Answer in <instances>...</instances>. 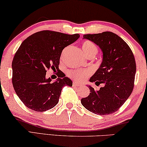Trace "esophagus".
<instances>
[{"mask_svg":"<svg viewBox=\"0 0 147 147\" xmlns=\"http://www.w3.org/2000/svg\"><path fill=\"white\" fill-rule=\"evenodd\" d=\"M73 85H74V86H81L82 84H80V83H79V82H74Z\"/></svg>","mask_w":147,"mask_h":147,"instance_id":"34e87169","label":"esophagus"}]
</instances>
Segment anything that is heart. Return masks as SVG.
Listing matches in <instances>:
<instances>
[{"instance_id":"obj_1","label":"heart","mask_w":147,"mask_h":147,"mask_svg":"<svg viewBox=\"0 0 147 147\" xmlns=\"http://www.w3.org/2000/svg\"><path fill=\"white\" fill-rule=\"evenodd\" d=\"M82 49L84 54L88 56L90 54L96 55L98 52V48L93 42L90 41H85L82 44ZM91 74V71L90 69H77L71 70L69 72V76L74 80L77 81H84Z\"/></svg>"}]
</instances>
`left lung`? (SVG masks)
<instances>
[{
  "label": "left lung",
  "instance_id": "obj_1",
  "mask_svg": "<svg viewBox=\"0 0 147 147\" xmlns=\"http://www.w3.org/2000/svg\"><path fill=\"white\" fill-rule=\"evenodd\" d=\"M83 39L96 44L102 51V61L90 79L99 90L88 86L90 95L82 98V104L98 115L112 114L119 109L131 94L136 74V62L128 44L116 34L105 31L84 35Z\"/></svg>",
  "mask_w": 147,
  "mask_h": 147
}]
</instances>
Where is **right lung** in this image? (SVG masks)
<instances>
[{
    "mask_svg": "<svg viewBox=\"0 0 147 147\" xmlns=\"http://www.w3.org/2000/svg\"><path fill=\"white\" fill-rule=\"evenodd\" d=\"M80 37L79 34L42 31L24 40L14 56L13 86L19 99L27 108L43 112L59 102L62 88L72 86V81L59 69L62 50ZM58 71V78L52 82L45 77L47 69Z\"/></svg>",
    "mask_w": 147,
    "mask_h": 147,
    "instance_id": "right-lung-1",
    "label": "right lung"
}]
</instances>
